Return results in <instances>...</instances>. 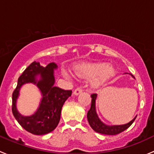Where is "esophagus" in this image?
<instances>
[{
	"label": "esophagus",
	"instance_id": "1",
	"mask_svg": "<svg viewBox=\"0 0 154 154\" xmlns=\"http://www.w3.org/2000/svg\"><path fill=\"white\" fill-rule=\"evenodd\" d=\"M82 92V88H78L75 89V90H74L73 94L75 95V96H78V95L80 94Z\"/></svg>",
	"mask_w": 154,
	"mask_h": 154
}]
</instances>
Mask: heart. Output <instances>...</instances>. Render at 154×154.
Returning a JSON list of instances; mask_svg holds the SVG:
<instances>
[{
    "mask_svg": "<svg viewBox=\"0 0 154 154\" xmlns=\"http://www.w3.org/2000/svg\"><path fill=\"white\" fill-rule=\"evenodd\" d=\"M74 73L77 76L85 79L93 78L91 81L92 86L94 88L100 86L106 80L110 79L115 73V69L106 63H82L76 64L73 68ZM67 76V73L64 72Z\"/></svg>",
    "mask_w": 154,
    "mask_h": 154,
    "instance_id": "1",
    "label": "heart"
}]
</instances>
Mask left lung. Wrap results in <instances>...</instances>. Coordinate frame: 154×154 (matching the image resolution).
Wrapping results in <instances>:
<instances>
[{
  "instance_id": "obj_1",
  "label": "left lung",
  "mask_w": 154,
  "mask_h": 154,
  "mask_svg": "<svg viewBox=\"0 0 154 154\" xmlns=\"http://www.w3.org/2000/svg\"><path fill=\"white\" fill-rule=\"evenodd\" d=\"M132 75L134 77V75ZM97 97V95L96 93L91 95L92 101L90 109L88 112V120L90 124V127L94 130L96 132L99 133L101 134H105V135H116L120 133L123 132L125 130L128 129L131 125L135 121L136 116L132 121L128 122V124L122 125H112V126H109L106 125L102 122L98 117L97 113L96 112V99Z\"/></svg>"
}]
</instances>
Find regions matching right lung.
Segmentation results:
<instances>
[{
  "label": "right lung",
  "mask_w": 154,
  "mask_h": 154,
  "mask_svg": "<svg viewBox=\"0 0 154 154\" xmlns=\"http://www.w3.org/2000/svg\"><path fill=\"white\" fill-rule=\"evenodd\" d=\"M55 63H50L44 67L39 62L33 61L20 75L16 88L12 93V110L20 126L35 135H44L52 132L58 125L62 106L72 95V90H65L54 86ZM39 75L41 79L36 80ZM35 83L42 93L43 98L38 110L33 115L23 117L16 109V100L20 87L26 83Z\"/></svg>",
  "instance_id": "1"
}]
</instances>
